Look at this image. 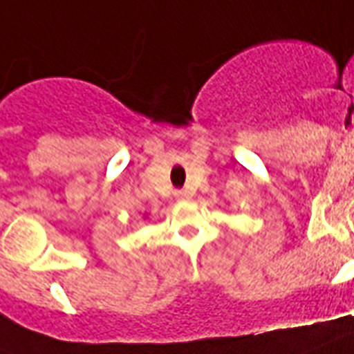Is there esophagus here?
Segmentation results:
<instances>
[{
  "mask_svg": "<svg viewBox=\"0 0 354 354\" xmlns=\"http://www.w3.org/2000/svg\"><path fill=\"white\" fill-rule=\"evenodd\" d=\"M174 195L177 201H188V198H192V194H189L188 189H177Z\"/></svg>",
  "mask_w": 354,
  "mask_h": 354,
  "instance_id": "esophagus-1",
  "label": "esophagus"
}]
</instances>
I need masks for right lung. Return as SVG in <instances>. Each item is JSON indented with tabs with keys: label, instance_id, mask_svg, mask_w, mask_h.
Returning <instances> with one entry per match:
<instances>
[{
	"label": "right lung",
	"instance_id": "add662e5",
	"mask_svg": "<svg viewBox=\"0 0 354 354\" xmlns=\"http://www.w3.org/2000/svg\"><path fill=\"white\" fill-rule=\"evenodd\" d=\"M145 218H148V215H145Z\"/></svg>",
	"mask_w": 354,
	"mask_h": 354
}]
</instances>
